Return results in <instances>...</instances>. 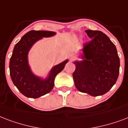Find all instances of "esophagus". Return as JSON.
Returning <instances> with one entry per match:
<instances>
[{
  "mask_svg": "<svg viewBox=\"0 0 128 128\" xmlns=\"http://www.w3.org/2000/svg\"><path fill=\"white\" fill-rule=\"evenodd\" d=\"M75 59V56L73 55V54H71V55H69V59H70V61H73Z\"/></svg>",
  "mask_w": 128,
  "mask_h": 128,
  "instance_id": "1",
  "label": "esophagus"
}]
</instances>
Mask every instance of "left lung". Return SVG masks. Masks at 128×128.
Masks as SVG:
<instances>
[{
    "mask_svg": "<svg viewBox=\"0 0 128 128\" xmlns=\"http://www.w3.org/2000/svg\"><path fill=\"white\" fill-rule=\"evenodd\" d=\"M92 38L83 45L81 60L73 61L74 84L80 92L91 96L108 92L118 78L120 58L116 47L108 36L100 30H86Z\"/></svg>",
    "mask_w": 128,
    "mask_h": 128,
    "instance_id": "obj_1",
    "label": "left lung"
}]
</instances>
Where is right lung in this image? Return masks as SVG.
Returning a JSON list of instances; mask_svg holds the SVG:
<instances>
[{"label": "right lung", "instance_id": "1", "mask_svg": "<svg viewBox=\"0 0 128 128\" xmlns=\"http://www.w3.org/2000/svg\"><path fill=\"white\" fill-rule=\"evenodd\" d=\"M56 32L47 30H30L14 47L10 59V75L14 85L20 93L29 98H38L53 90L55 77L69 61L66 59L53 66L45 78L35 75L28 63V53L32 46L42 38L55 36Z\"/></svg>", "mask_w": 128, "mask_h": 128}]
</instances>
